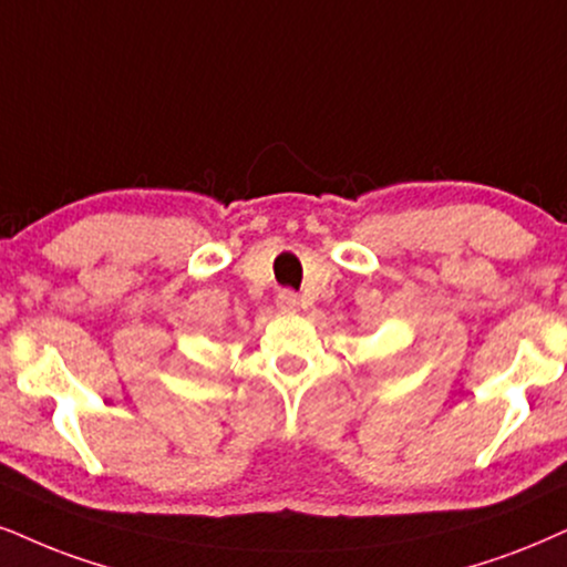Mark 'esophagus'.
Segmentation results:
<instances>
[{
    "instance_id": "1",
    "label": "esophagus",
    "mask_w": 567,
    "mask_h": 567,
    "mask_svg": "<svg viewBox=\"0 0 567 567\" xmlns=\"http://www.w3.org/2000/svg\"><path fill=\"white\" fill-rule=\"evenodd\" d=\"M276 302H278V307H281L284 312H295L297 307H299V297L291 289H284L281 295H278Z\"/></svg>"
}]
</instances>
